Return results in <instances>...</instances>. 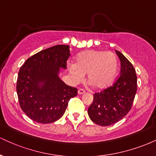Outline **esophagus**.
Segmentation results:
<instances>
[{"label": "esophagus", "mask_w": 156, "mask_h": 156, "mask_svg": "<svg viewBox=\"0 0 156 156\" xmlns=\"http://www.w3.org/2000/svg\"><path fill=\"white\" fill-rule=\"evenodd\" d=\"M85 92H86L85 90H84V89H79L78 90V94H83Z\"/></svg>", "instance_id": "esophagus-1"}]
</instances>
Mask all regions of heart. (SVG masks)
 Masks as SVG:
<instances>
[{"instance_id":"obj_1","label":"heart","mask_w":156,"mask_h":156,"mask_svg":"<svg viewBox=\"0 0 156 156\" xmlns=\"http://www.w3.org/2000/svg\"><path fill=\"white\" fill-rule=\"evenodd\" d=\"M68 72L74 83H79L87 74L89 83L98 89L110 87L116 79L119 62L111 51L89 50L77 55L75 63L67 64Z\"/></svg>"}]
</instances>
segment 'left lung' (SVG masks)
Instances as JSON below:
<instances>
[{"label":"left lung","mask_w":156,"mask_h":156,"mask_svg":"<svg viewBox=\"0 0 156 156\" xmlns=\"http://www.w3.org/2000/svg\"><path fill=\"white\" fill-rule=\"evenodd\" d=\"M120 60V75L111 87L94 94L88 108L89 118L101 126L117 122L130 112L137 90L135 69L122 53L116 51Z\"/></svg>","instance_id":"8db88e82"}]
</instances>
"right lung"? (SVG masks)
Wrapping results in <instances>:
<instances>
[{
  "mask_svg": "<svg viewBox=\"0 0 156 156\" xmlns=\"http://www.w3.org/2000/svg\"><path fill=\"white\" fill-rule=\"evenodd\" d=\"M69 45L58 44L28 58L20 69L17 93L23 112L42 124L54 122L63 116L68 102L77 95V89L58 77L67 68Z\"/></svg>",
  "mask_w": 156,
  "mask_h": 156,
  "instance_id": "obj_1",
  "label": "right lung"
}]
</instances>
